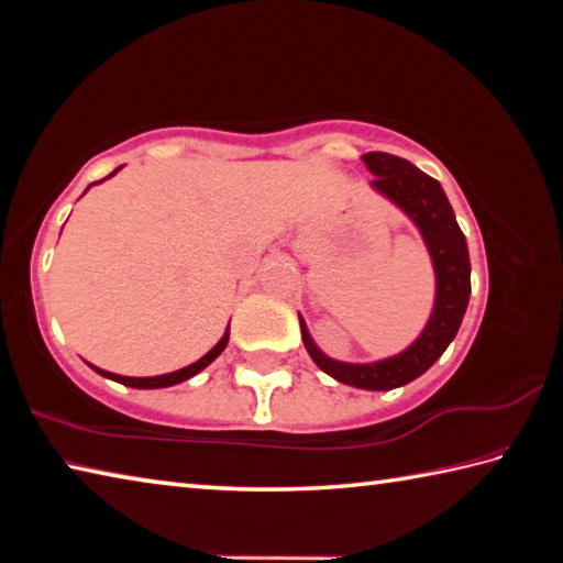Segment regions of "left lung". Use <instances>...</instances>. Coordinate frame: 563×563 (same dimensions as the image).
<instances>
[{
	"label": "left lung",
	"mask_w": 563,
	"mask_h": 563,
	"mask_svg": "<svg viewBox=\"0 0 563 563\" xmlns=\"http://www.w3.org/2000/svg\"><path fill=\"white\" fill-rule=\"evenodd\" d=\"M362 161H365L369 174L375 176L369 186L389 198L424 238L437 278L432 316L427 320L422 335L399 355L377 362H362V365L360 362H340L328 357L312 342L302 318L300 332L312 362L322 373L335 377L338 383L360 389H395L424 375L442 357V352L450 347L456 330H460L472 292L470 251H466V238L460 223H456L452 206L446 201L442 186L432 176H427L424 170H419L409 161L383 154V151H369V154L362 156Z\"/></svg>",
	"instance_id": "left-lung-1"
}]
</instances>
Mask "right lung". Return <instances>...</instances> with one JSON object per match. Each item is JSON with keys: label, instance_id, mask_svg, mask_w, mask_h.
Masks as SVG:
<instances>
[{"label": "right lung", "instance_id": "obj_1", "mask_svg": "<svg viewBox=\"0 0 563 563\" xmlns=\"http://www.w3.org/2000/svg\"><path fill=\"white\" fill-rule=\"evenodd\" d=\"M119 174V168L113 170V174H109L107 178H111V176H117ZM107 178H101V180H107ZM228 338H231V328H225V332H223V338L216 342V345L206 352V355L201 357V360H196L194 365H188V367H180V369H176V373H168V375H156V377H123V375H113V373H107V369H99V367H93L97 369L99 375H103V377H109V379H113V383H121V385H126V387H136V389H158V387H170V385H178V383H186V379H190L194 375H198L201 373V369H206L208 365H211V362L221 355V352L225 350V345H228Z\"/></svg>", "mask_w": 563, "mask_h": 563}]
</instances>
